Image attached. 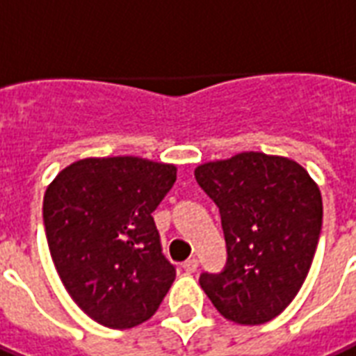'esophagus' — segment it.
<instances>
[{
  "mask_svg": "<svg viewBox=\"0 0 356 356\" xmlns=\"http://www.w3.org/2000/svg\"><path fill=\"white\" fill-rule=\"evenodd\" d=\"M184 271L186 273H195L197 271V267H198V260L197 258H189V260L184 261Z\"/></svg>",
  "mask_w": 356,
  "mask_h": 356,
  "instance_id": "1",
  "label": "esophagus"
}]
</instances>
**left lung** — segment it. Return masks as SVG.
I'll list each match as a JSON object with an SVG mask.
<instances>
[{"label":"left lung","mask_w":356,"mask_h":356,"mask_svg":"<svg viewBox=\"0 0 356 356\" xmlns=\"http://www.w3.org/2000/svg\"><path fill=\"white\" fill-rule=\"evenodd\" d=\"M195 178L219 208L227 266L200 286L221 316L239 325L271 321L301 290L318 247L323 202L293 159L241 152L198 165Z\"/></svg>","instance_id":"1"}]
</instances>
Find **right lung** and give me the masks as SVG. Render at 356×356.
<instances>
[{
	"label": "right lung",
	"instance_id": "right-lung-1",
	"mask_svg": "<svg viewBox=\"0 0 356 356\" xmlns=\"http://www.w3.org/2000/svg\"><path fill=\"white\" fill-rule=\"evenodd\" d=\"M175 181V165L117 156L79 159L46 189L49 254L66 291L96 323L140 325L175 282L152 217Z\"/></svg>",
	"mask_w": 356,
	"mask_h": 356
}]
</instances>
